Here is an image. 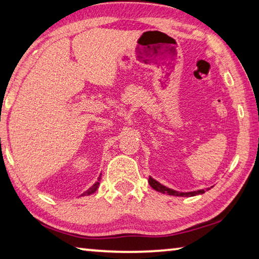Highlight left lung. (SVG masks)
Returning a JSON list of instances; mask_svg holds the SVG:
<instances>
[{
    "label": "left lung",
    "instance_id": "obj_1",
    "mask_svg": "<svg viewBox=\"0 0 259 259\" xmlns=\"http://www.w3.org/2000/svg\"><path fill=\"white\" fill-rule=\"evenodd\" d=\"M149 183L150 186L154 189V190H157L159 192H161V194H167V195H170V196H186V197H191V196H196V195H200V194H204L205 190H197V191H191V192H179V191H175L173 189H169L165 186H162V184H160L158 181H155L152 178L149 179Z\"/></svg>",
    "mask_w": 259,
    "mask_h": 259
}]
</instances>
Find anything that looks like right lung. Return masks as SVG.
I'll return each instance as SVG.
<instances>
[{"instance_id": "obj_1", "label": "right lung", "mask_w": 259, "mask_h": 259, "mask_svg": "<svg viewBox=\"0 0 259 259\" xmlns=\"http://www.w3.org/2000/svg\"><path fill=\"white\" fill-rule=\"evenodd\" d=\"M99 181H100V178L98 179V182H96L93 184V186L89 189V190H86L83 195L81 196H86V195H91V194H93V192H96L97 191V189H98V187H99Z\"/></svg>"}]
</instances>
